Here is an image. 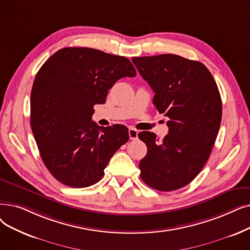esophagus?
Returning <instances> with one entry per match:
<instances>
[{
	"label": "esophagus",
	"mask_w": 250,
	"mask_h": 250,
	"mask_svg": "<svg viewBox=\"0 0 250 250\" xmlns=\"http://www.w3.org/2000/svg\"><path fill=\"white\" fill-rule=\"evenodd\" d=\"M128 136H129V139H131V140H137L138 139V131H137L136 128L129 127V129H128Z\"/></svg>",
	"instance_id": "obj_1"
}]
</instances>
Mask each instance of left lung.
<instances>
[{
    "label": "left lung",
    "mask_w": 250,
    "mask_h": 250,
    "mask_svg": "<svg viewBox=\"0 0 250 250\" xmlns=\"http://www.w3.org/2000/svg\"><path fill=\"white\" fill-rule=\"evenodd\" d=\"M142 78L155 93L153 104L169 118L162 142L150 132L138 134L146 144L141 179L158 191L178 190L194 180L208 161L222 121V99L204 64L173 54L134 57Z\"/></svg>",
    "instance_id": "left-lung-1"
}]
</instances>
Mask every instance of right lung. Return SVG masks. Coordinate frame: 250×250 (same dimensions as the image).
Wrapping results in <instances>:
<instances>
[{
    "label": "right lung",
    "instance_id": "add662e5",
    "mask_svg": "<svg viewBox=\"0 0 250 250\" xmlns=\"http://www.w3.org/2000/svg\"><path fill=\"white\" fill-rule=\"evenodd\" d=\"M132 62L103 51L69 47L42 64L30 95V126L46 167L72 188L94 185L115 152L128 141L123 125L92 122L115 82L136 77Z\"/></svg>",
    "mask_w": 250,
    "mask_h": 250
}]
</instances>
